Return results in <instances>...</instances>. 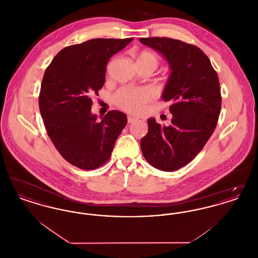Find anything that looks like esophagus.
<instances>
[{"label":"esophagus","instance_id":"esophagus-1","mask_svg":"<svg viewBox=\"0 0 258 258\" xmlns=\"http://www.w3.org/2000/svg\"><path fill=\"white\" fill-rule=\"evenodd\" d=\"M136 121H137V119L135 117H132V116L127 117V123H135Z\"/></svg>","mask_w":258,"mask_h":258}]
</instances>
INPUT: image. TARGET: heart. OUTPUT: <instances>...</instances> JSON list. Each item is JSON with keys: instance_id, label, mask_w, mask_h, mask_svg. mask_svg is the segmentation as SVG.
Here are the masks:
<instances>
[{"instance_id": "b5f03b06", "label": "heart", "mask_w": 258, "mask_h": 258, "mask_svg": "<svg viewBox=\"0 0 258 258\" xmlns=\"http://www.w3.org/2000/svg\"><path fill=\"white\" fill-rule=\"evenodd\" d=\"M137 62L151 63L156 68L159 63V57L151 51H143L137 59ZM154 94L149 88H123L119 90L113 100L117 106L132 113H138L142 110L144 104L153 98Z\"/></svg>"}]
</instances>
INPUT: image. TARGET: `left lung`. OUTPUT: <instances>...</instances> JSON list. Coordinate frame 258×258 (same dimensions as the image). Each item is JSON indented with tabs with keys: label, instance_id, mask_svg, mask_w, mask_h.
Listing matches in <instances>:
<instances>
[{
	"label": "left lung",
	"instance_id": "1",
	"mask_svg": "<svg viewBox=\"0 0 258 258\" xmlns=\"http://www.w3.org/2000/svg\"><path fill=\"white\" fill-rule=\"evenodd\" d=\"M139 40L160 52L171 71L161 95L170 103L171 124L149 119L148 134L140 142L142 154L157 169L175 171L197 157L217 126L221 108L219 77L196 45L169 37Z\"/></svg>",
	"mask_w": 258,
	"mask_h": 258
}]
</instances>
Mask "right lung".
<instances>
[{
	"label": "right lung",
	"instance_id": "add662e5",
	"mask_svg": "<svg viewBox=\"0 0 258 258\" xmlns=\"http://www.w3.org/2000/svg\"><path fill=\"white\" fill-rule=\"evenodd\" d=\"M133 39L94 38L64 47L45 70L38 104L47 135L61 157L80 169H96L109 160L127 123L117 110L98 121L91 108L109 59Z\"/></svg>",
	"mask_w": 258,
	"mask_h": 258
}]
</instances>
